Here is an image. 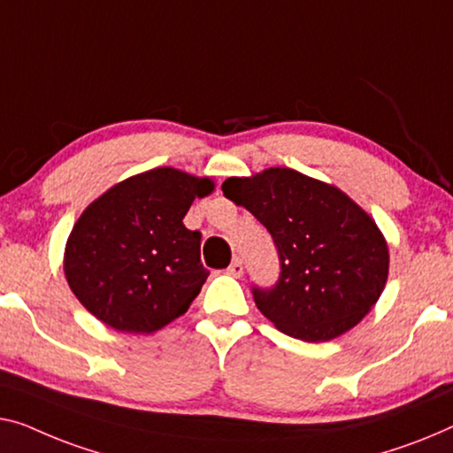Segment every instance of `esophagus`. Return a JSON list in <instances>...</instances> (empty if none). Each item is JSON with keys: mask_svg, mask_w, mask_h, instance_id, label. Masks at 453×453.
<instances>
[{"mask_svg": "<svg viewBox=\"0 0 453 453\" xmlns=\"http://www.w3.org/2000/svg\"><path fill=\"white\" fill-rule=\"evenodd\" d=\"M227 274H232L234 279H240V276L244 274V265H242L240 256H238V258H234V260H232V265L227 266Z\"/></svg>", "mask_w": 453, "mask_h": 453, "instance_id": "1", "label": "esophagus"}]
</instances>
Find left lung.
<instances>
[{"label": "left lung", "mask_w": 453, "mask_h": 453, "mask_svg": "<svg viewBox=\"0 0 453 453\" xmlns=\"http://www.w3.org/2000/svg\"><path fill=\"white\" fill-rule=\"evenodd\" d=\"M268 229L280 273L252 285L260 313L282 334L327 342L372 309L388 276V248L372 218L346 193L293 171L268 168L221 185Z\"/></svg>", "instance_id": "8db88e82"}]
</instances>
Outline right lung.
<instances>
[{
	"instance_id": "add662e5",
	"label": "right lung",
	"mask_w": 453,
	"mask_h": 453,
	"mask_svg": "<svg viewBox=\"0 0 453 453\" xmlns=\"http://www.w3.org/2000/svg\"><path fill=\"white\" fill-rule=\"evenodd\" d=\"M209 179L154 168L121 180L85 209L66 242L65 274L87 311L118 332L152 334L199 295L201 232L183 218Z\"/></svg>"
}]
</instances>
